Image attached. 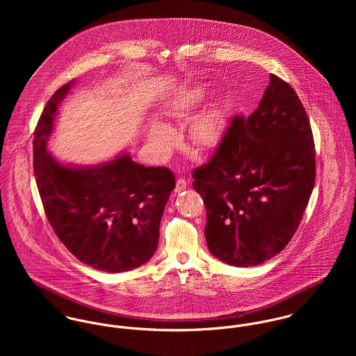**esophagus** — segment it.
Here are the masks:
<instances>
[{
    "mask_svg": "<svg viewBox=\"0 0 356 356\" xmlns=\"http://www.w3.org/2000/svg\"><path fill=\"white\" fill-rule=\"evenodd\" d=\"M185 188H186V181H185L184 178L177 179V184H175V192H177V193H179V192H182Z\"/></svg>",
    "mask_w": 356,
    "mask_h": 356,
    "instance_id": "34e87169",
    "label": "esophagus"
}]
</instances>
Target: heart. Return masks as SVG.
<instances>
[{
    "label": "heart",
    "instance_id": "heart-1",
    "mask_svg": "<svg viewBox=\"0 0 356 356\" xmlns=\"http://www.w3.org/2000/svg\"><path fill=\"white\" fill-rule=\"evenodd\" d=\"M199 100H200V96L196 93L186 95L181 100L172 102L167 108V113L171 116L185 115L196 105V102ZM220 127H222L220 112L218 109H208L203 113H200L193 120L191 127V138L199 147H209L216 141L220 133ZM148 138L156 148L165 151L172 141V133L164 126L153 124L148 131Z\"/></svg>",
    "mask_w": 356,
    "mask_h": 356
}]
</instances>
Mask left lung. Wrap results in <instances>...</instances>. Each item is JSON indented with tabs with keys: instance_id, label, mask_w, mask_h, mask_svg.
Instances as JSON below:
<instances>
[{
	"instance_id": "1",
	"label": "left lung",
	"mask_w": 356,
	"mask_h": 356,
	"mask_svg": "<svg viewBox=\"0 0 356 356\" xmlns=\"http://www.w3.org/2000/svg\"><path fill=\"white\" fill-rule=\"evenodd\" d=\"M192 175L211 254L236 267L280 254L315 184L314 137L296 92L271 74L259 106L248 118L233 116L209 161Z\"/></svg>"
}]
</instances>
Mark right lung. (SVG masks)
Returning <instances> with one entry per match:
<instances>
[{
  "label": "right lung",
  "mask_w": 356,
  "mask_h": 356,
  "mask_svg": "<svg viewBox=\"0 0 356 356\" xmlns=\"http://www.w3.org/2000/svg\"><path fill=\"white\" fill-rule=\"evenodd\" d=\"M74 81L47 102L34 133V172L56 236L82 263L130 271L152 257L164 207L175 188L165 167H145L127 153L97 165H65L48 152L57 108Z\"/></svg>",
  "instance_id": "add662e5"
}]
</instances>
